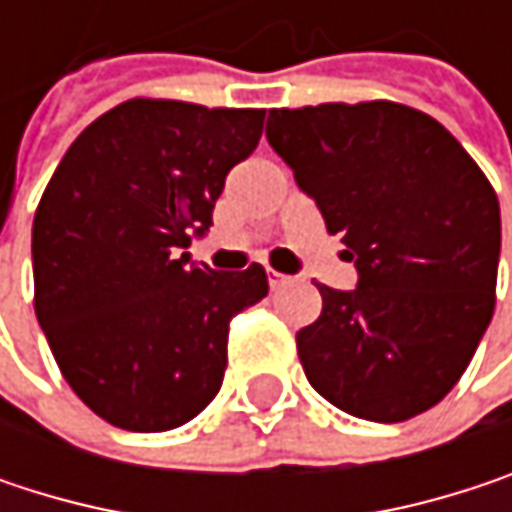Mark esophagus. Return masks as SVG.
<instances>
[{
    "label": "esophagus",
    "mask_w": 512,
    "mask_h": 512,
    "mask_svg": "<svg viewBox=\"0 0 512 512\" xmlns=\"http://www.w3.org/2000/svg\"><path fill=\"white\" fill-rule=\"evenodd\" d=\"M290 281V275H281V272H275V269H269V287L272 290H278V287H284Z\"/></svg>",
    "instance_id": "1"
}]
</instances>
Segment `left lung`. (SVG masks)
Segmentation results:
<instances>
[{"mask_svg": "<svg viewBox=\"0 0 512 512\" xmlns=\"http://www.w3.org/2000/svg\"><path fill=\"white\" fill-rule=\"evenodd\" d=\"M266 139L356 260V290L317 284L296 332L308 382L379 424L436 406L465 373L492 311L498 195L430 115L391 100L269 109Z\"/></svg>", "mask_w": 512, "mask_h": 512, "instance_id": "8db88e82", "label": "left lung"}]
</instances>
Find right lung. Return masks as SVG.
<instances>
[{
    "label": "right lung",
    "instance_id": "add662e5",
    "mask_svg": "<svg viewBox=\"0 0 512 512\" xmlns=\"http://www.w3.org/2000/svg\"><path fill=\"white\" fill-rule=\"evenodd\" d=\"M263 109L133 97L67 148L35 225V314L61 376L103 421L162 433L222 388L228 326L266 272L189 263L228 171L252 154Z\"/></svg>",
    "mask_w": 512,
    "mask_h": 512
}]
</instances>
